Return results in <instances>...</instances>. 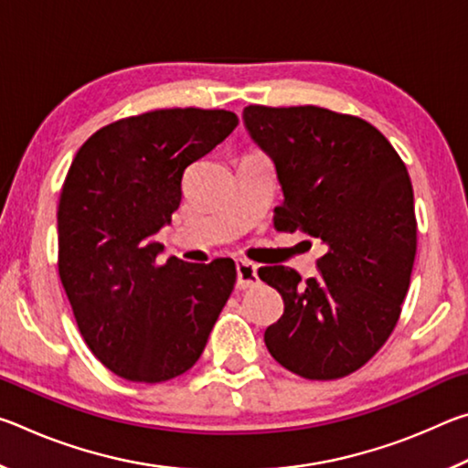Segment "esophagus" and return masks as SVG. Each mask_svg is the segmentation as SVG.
Instances as JSON below:
<instances>
[{
	"instance_id": "obj_1",
	"label": "esophagus",
	"mask_w": 468,
	"mask_h": 468,
	"mask_svg": "<svg viewBox=\"0 0 468 468\" xmlns=\"http://www.w3.org/2000/svg\"><path fill=\"white\" fill-rule=\"evenodd\" d=\"M237 284L239 289H253L260 282L258 279V266L248 260H237Z\"/></svg>"
}]
</instances>
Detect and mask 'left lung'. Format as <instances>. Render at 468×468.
I'll return each mask as SVG.
<instances>
[{"instance_id": "1", "label": "left lung", "mask_w": 468, "mask_h": 468, "mask_svg": "<svg viewBox=\"0 0 468 468\" xmlns=\"http://www.w3.org/2000/svg\"><path fill=\"white\" fill-rule=\"evenodd\" d=\"M243 122L282 186L274 227L326 248L318 276L305 282L287 266L258 271L284 301L264 343L301 378H345L382 348L407 297L417 253L409 171L361 117L314 105H250Z\"/></svg>"}]
</instances>
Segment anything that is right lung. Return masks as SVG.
Masks as SVG:
<instances>
[{
    "mask_svg": "<svg viewBox=\"0 0 468 468\" xmlns=\"http://www.w3.org/2000/svg\"><path fill=\"white\" fill-rule=\"evenodd\" d=\"M239 120L225 109H156L94 132L58 206V268L78 330L120 378L158 384L200 359L235 284V262L158 264L154 241L181 202L189 165Z\"/></svg>",
    "mask_w": 468,
    "mask_h": 468,
    "instance_id": "right-lung-1",
    "label": "right lung"
}]
</instances>
